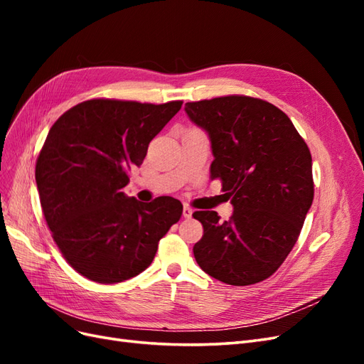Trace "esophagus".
I'll list each match as a JSON object with an SVG mask.
<instances>
[{
    "label": "esophagus",
    "mask_w": 364,
    "mask_h": 364,
    "mask_svg": "<svg viewBox=\"0 0 364 364\" xmlns=\"http://www.w3.org/2000/svg\"><path fill=\"white\" fill-rule=\"evenodd\" d=\"M182 215H183L185 218H191V217H193V209H191V208H188V206H183Z\"/></svg>",
    "instance_id": "34e87169"
}]
</instances>
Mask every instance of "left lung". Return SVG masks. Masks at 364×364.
<instances>
[{"instance_id": "1", "label": "left lung", "mask_w": 364, "mask_h": 364, "mask_svg": "<svg viewBox=\"0 0 364 364\" xmlns=\"http://www.w3.org/2000/svg\"><path fill=\"white\" fill-rule=\"evenodd\" d=\"M203 129L211 178L234 206L226 222L196 211L203 237L193 247L200 269L229 285L257 284L279 269L301 234L314 183L311 153L281 109L259 98L228 95L185 105Z\"/></svg>"}]
</instances>
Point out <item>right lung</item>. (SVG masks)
<instances>
[{"label":"right lung","instance_id":"1","mask_svg":"<svg viewBox=\"0 0 364 364\" xmlns=\"http://www.w3.org/2000/svg\"><path fill=\"white\" fill-rule=\"evenodd\" d=\"M182 102L150 105L95 98L71 107L48 132L36 161L43 217L70 266L98 284L144 272L159 240L179 222L168 196L142 203L124 194L150 141Z\"/></svg>","mask_w":364,"mask_h":364}]
</instances>
